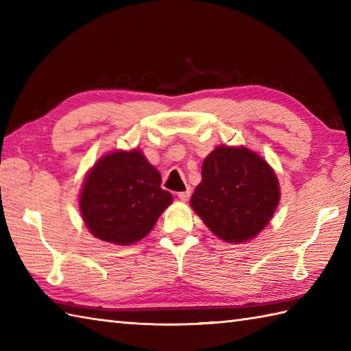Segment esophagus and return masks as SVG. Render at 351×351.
<instances>
[{
  "label": "esophagus",
  "instance_id": "1",
  "mask_svg": "<svg viewBox=\"0 0 351 351\" xmlns=\"http://www.w3.org/2000/svg\"><path fill=\"white\" fill-rule=\"evenodd\" d=\"M190 196H191V190H190V189H187L185 191H180V193H178V197H180L181 200H184V202H185V200H189Z\"/></svg>",
  "mask_w": 351,
  "mask_h": 351
}]
</instances>
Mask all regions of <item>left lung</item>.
Instances as JSON below:
<instances>
[{
	"instance_id": "1",
	"label": "left lung",
	"mask_w": 351,
	"mask_h": 351,
	"mask_svg": "<svg viewBox=\"0 0 351 351\" xmlns=\"http://www.w3.org/2000/svg\"><path fill=\"white\" fill-rule=\"evenodd\" d=\"M279 197L278 178L258 154L219 146L205 158L190 204L221 240L244 243L270 221Z\"/></svg>"
}]
</instances>
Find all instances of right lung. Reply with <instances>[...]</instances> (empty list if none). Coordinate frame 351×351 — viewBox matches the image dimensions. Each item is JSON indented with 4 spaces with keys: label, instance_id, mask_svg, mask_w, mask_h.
<instances>
[{
    "label": "right lung",
    "instance_id": "right-lung-1",
    "mask_svg": "<svg viewBox=\"0 0 351 351\" xmlns=\"http://www.w3.org/2000/svg\"><path fill=\"white\" fill-rule=\"evenodd\" d=\"M161 175L140 151H117L95 164L80 196L88 230L99 240L131 244L151 232L171 204Z\"/></svg>",
    "mask_w": 351,
    "mask_h": 351
}]
</instances>
